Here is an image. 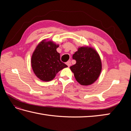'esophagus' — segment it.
Wrapping results in <instances>:
<instances>
[{
  "label": "esophagus",
  "instance_id": "esophagus-1",
  "mask_svg": "<svg viewBox=\"0 0 131 131\" xmlns=\"http://www.w3.org/2000/svg\"><path fill=\"white\" fill-rule=\"evenodd\" d=\"M66 64L68 65V67H70V65H71V62H70V61H68V62L66 63Z\"/></svg>",
  "mask_w": 131,
  "mask_h": 131
}]
</instances>
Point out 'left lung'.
Instances as JSON below:
<instances>
[{
	"label": "left lung",
	"instance_id": "left-lung-1",
	"mask_svg": "<svg viewBox=\"0 0 131 131\" xmlns=\"http://www.w3.org/2000/svg\"><path fill=\"white\" fill-rule=\"evenodd\" d=\"M73 58L77 62L70 68L77 81L83 85L95 82L102 70L101 60L98 52L91 47H80L73 54Z\"/></svg>",
	"mask_w": 131,
	"mask_h": 131
}]
</instances>
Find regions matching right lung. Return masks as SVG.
Returning a JSON list of instances; mask_svg holds the SVG:
<instances>
[{"instance_id":"add662e5","label":"right lung","mask_w":131,"mask_h":131,"mask_svg":"<svg viewBox=\"0 0 131 131\" xmlns=\"http://www.w3.org/2000/svg\"><path fill=\"white\" fill-rule=\"evenodd\" d=\"M59 47L52 41L44 39L38 44L32 53L31 64L32 70L39 79L44 82L53 79L57 73L68 66L61 62Z\"/></svg>"}]
</instances>
